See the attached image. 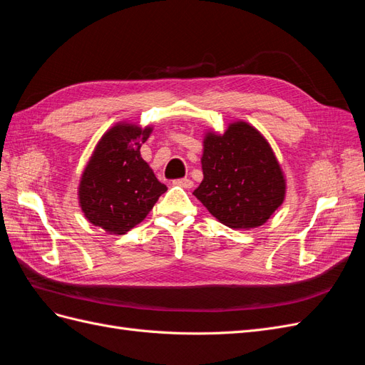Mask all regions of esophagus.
Masks as SVG:
<instances>
[{"instance_id":"34e87169","label":"esophagus","mask_w":365,"mask_h":365,"mask_svg":"<svg viewBox=\"0 0 365 365\" xmlns=\"http://www.w3.org/2000/svg\"><path fill=\"white\" fill-rule=\"evenodd\" d=\"M173 184L184 187V189H192V187H193V181L189 180V178H178V180L173 181Z\"/></svg>"}]
</instances>
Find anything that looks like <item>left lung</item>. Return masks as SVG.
Wrapping results in <instances>:
<instances>
[{
  "instance_id": "obj_1",
  "label": "left lung",
  "mask_w": 365,
  "mask_h": 365,
  "mask_svg": "<svg viewBox=\"0 0 365 365\" xmlns=\"http://www.w3.org/2000/svg\"><path fill=\"white\" fill-rule=\"evenodd\" d=\"M204 180L193 195L230 228L267 222L284 197V178L259 132L244 121L204 140Z\"/></svg>"
}]
</instances>
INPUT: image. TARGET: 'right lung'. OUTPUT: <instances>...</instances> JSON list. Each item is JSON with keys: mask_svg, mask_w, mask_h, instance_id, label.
<instances>
[{"mask_svg": "<svg viewBox=\"0 0 365 365\" xmlns=\"http://www.w3.org/2000/svg\"><path fill=\"white\" fill-rule=\"evenodd\" d=\"M150 128L117 125L106 132L82 175L81 207L91 224L125 235L148 216L168 190L141 158Z\"/></svg>", "mask_w": 365, "mask_h": 365, "instance_id": "add662e5", "label": "right lung"}]
</instances>
